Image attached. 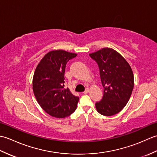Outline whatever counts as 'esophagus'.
<instances>
[{"label": "esophagus", "mask_w": 157, "mask_h": 157, "mask_svg": "<svg viewBox=\"0 0 157 157\" xmlns=\"http://www.w3.org/2000/svg\"><path fill=\"white\" fill-rule=\"evenodd\" d=\"M89 89L88 88H86V90H85V91L84 92V94H88V93L89 92Z\"/></svg>", "instance_id": "obj_1"}]
</instances>
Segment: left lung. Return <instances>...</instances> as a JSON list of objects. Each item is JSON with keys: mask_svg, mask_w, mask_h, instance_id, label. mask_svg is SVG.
Returning a JSON list of instances; mask_svg holds the SVG:
<instances>
[{"mask_svg": "<svg viewBox=\"0 0 157 157\" xmlns=\"http://www.w3.org/2000/svg\"><path fill=\"white\" fill-rule=\"evenodd\" d=\"M89 55L97 63L104 88L102 100L95 104L96 110L102 115H114L125 107L134 88L131 67L119 53L110 48Z\"/></svg>", "mask_w": 157, "mask_h": 157, "instance_id": "8db88e82", "label": "left lung"}]
</instances>
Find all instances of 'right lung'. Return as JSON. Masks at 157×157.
<instances>
[{
    "label": "right lung",
    "mask_w": 157,
    "mask_h": 157,
    "mask_svg": "<svg viewBox=\"0 0 157 157\" xmlns=\"http://www.w3.org/2000/svg\"><path fill=\"white\" fill-rule=\"evenodd\" d=\"M77 56L62 50L48 52L36 69L33 91L42 109L52 117L64 118L75 111L79 97L64 89L66 64Z\"/></svg>",
    "instance_id": "add662e5"
}]
</instances>
